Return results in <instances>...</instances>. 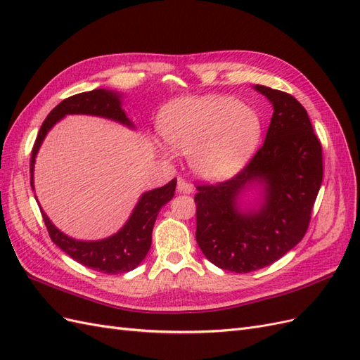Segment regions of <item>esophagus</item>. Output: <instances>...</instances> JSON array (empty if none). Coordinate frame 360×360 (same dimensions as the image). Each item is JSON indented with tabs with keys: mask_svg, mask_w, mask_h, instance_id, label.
Returning a JSON list of instances; mask_svg holds the SVG:
<instances>
[{
	"mask_svg": "<svg viewBox=\"0 0 360 360\" xmlns=\"http://www.w3.org/2000/svg\"><path fill=\"white\" fill-rule=\"evenodd\" d=\"M177 191L181 192V193H192L193 192V186L191 183H188L184 179H179L177 181Z\"/></svg>",
	"mask_w": 360,
	"mask_h": 360,
	"instance_id": "34e87169",
	"label": "esophagus"
}]
</instances>
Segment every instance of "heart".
<instances>
[{
  "label": "heart",
  "instance_id": "b5f03b06",
  "mask_svg": "<svg viewBox=\"0 0 360 360\" xmlns=\"http://www.w3.org/2000/svg\"><path fill=\"white\" fill-rule=\"evenodd\" d=\"M162 138L201 177L217 180L243 167L259 143L263 123L252 108L231 97L205 96L169 105L159 117Z\"/></svg>",
  "mask_w": 360,
  "mask_h": 360
}]
</instances>
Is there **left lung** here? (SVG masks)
<instances>
[{"label":"left lung","mask_w":360,"mask_h":360,"mask_svg":"<svg viewBox=\"0 0 360 360\" xmlns=\"http://www.w3.org/2000/svg\"><path fill=\"white\" fill-rule=\"evenodd\" d=\"M254 90L274 105L264 144L234 177L197 184L193 198L202 254L236 274L274 264L302 240L323 181L321 143L307 110L285 91ZM254 181L265 184L264 204L257 212H238V193Z\"/></svg>","instance_id":"8db88e82"}]
</instances>
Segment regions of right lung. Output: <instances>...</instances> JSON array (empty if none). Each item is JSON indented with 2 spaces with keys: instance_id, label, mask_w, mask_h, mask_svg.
Wrapping results in <instances>:
<instances>
[{
  "instance_id": "add662e5",
  "label": "right lung",
  "mask_w": 360,
  "mask_h": 360,
  "mask_svg": "<svg viewBox=\"0 0 360 360\" xmlns=\"http://www.w3.org/2000/svg\"><path fill=\"white\" fill-rule=\"evenodd\" d=\"M68 114L106 117L134 127L122 110L120 96L114 91L97 89L64 99L48 114L39 130L36 143L32 146L30 160V183L32 189H34L32 186V169H34V160L41 141L45 139L48 130ZM176 184L177 180L172 179L165 186L143 193L134 213L130 214L129 221L122 230L99 242H81L68 237L57 230L48 219V216L41 212L43 222L46 225L51 240L82 266L108 275L126 274V271L134 270L146 258L151 246V233H153L158 213L162 205H165L174 197Z\"/></svg>"
}]
</instances>
